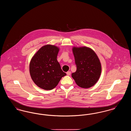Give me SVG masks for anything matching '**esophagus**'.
Masks as SVG:
<instances>
[{
	"label": "esophagus",
	"instance_id": "34e87169",
	"mask_svg": "<svg viewBox=\"0 0 131 131\" xmlns=\"http://www.w3.org/2000/svg\"><path fill=\"white\" fill-rule=\"evenodd\" d=\"M71 72L70 71H68V72H67V73H66V74H67V75H71Z\"/></svg>",
	"mask_w": 131,
	"mask_h": 131
}]
</instances>
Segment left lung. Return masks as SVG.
I'll return each instance as SVG.
<instances>
[{
	"label": "left lung",
	"mask_w": 131,
	"mask_h": 131,
	"mask_svg": "<svg viewBox=\"0 0 131 131\" xmlns=\"http://www.w3.org/2000/svg\"><path fill=\"white\" fill-rule=\"evenodd\" d=\"M77 70L72 77L77 84L83 88L93 86L100 78L102 66L99 57L92 49L87 47H73Z\"/></svg>",
	"instance_id": "obj_1"
}]
</instances>
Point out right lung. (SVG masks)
<instances>
[{"label":"right lung","instance_id":"right-lung-1","mask_svg":"<svg viewBox=\"0 0 131 131\" xmlns=\"http://www.w3.org/2000/svg\"><path fill=\"white\" fill-rule=\"evenodd\" d=\"M59 49L55 45H45L34 54L30 61L31 79L36 85L44 90L53 89L66 75L57 60Z\"/></svg>","mask_w":131,"mask_h":131}]
</instances>
